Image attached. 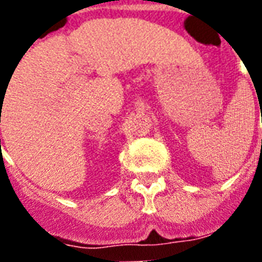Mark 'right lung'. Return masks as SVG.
<instances>
[{"label":"right lung","mask_w":262,"mask_h":262,"mask_svg":"<svg viewBox=\"0 0 262 262\" xmlns=\"http://www.w3.org/2000/svg\"><path fill=\"white\" fill-rule=\"evenodd\" d=\"M0 146H1V139H0Z\"/></svg>","instance_id":"right-lung-1"}]
</instances>
